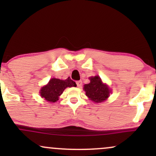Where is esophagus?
Returning a JSON list of instances; mask_svg holds the SVG:
<instances>
[{
  "label": "esophagus",
  "instance_id": "34e87169",
  "mask_svg": "<svg viewBox=\"0 0 156 156\" xmlns=\"http://www.w3.org/2000/svg\"><path fill=\"white\" fill-rule=\"evenodd\" d=\"M76 84H77V87H80L82 86V81L81 80H78V81L76 82Z\"/></svg>",
  "mask_w": 156,
  "mask_h": 156
}]
</instances>
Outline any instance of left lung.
Returning <instances> with one entry per match:
<instances>
[{
	"instance_id": "obj_1",
	"label": "left lung",
	"mask_w": 156,
	"mask_h": 156,
	"mask_svg": "<svg viewBox=\"0 0 156 156\" xmlns=\"http://www.w3.org/2000/svg\"><path fill=\"white\" fill-rule=\"evenodd\" d=\"M89 80L90 83L83 86L86 95L88 97L89 100L95 103H102L106 101L112 92L108 85L103 83L101 78L98 76L90 77Z\"/></svg>"
}]
</instances>
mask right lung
Wrapping results in <instances>:
<instances>
[{
    "instance_id": "right-lung-1",
    "label": "right lung",
    "mask_w": 156,
    "mask_h": 156,
    "mask_svg": "<svg viewBox=\"0 0 156 156\" xmlns=\"http://www.w3.org/2000/svg\"><path fill=\"white\" fill-rule=\"evenodd\" d=\"M76 82L68 78L66 80H60L53 78L49 80L47 85L44 86L40 89V96L44 100L51 103H55L58 100L67 87H76Z\"/></svg>"
}]
</instances>
